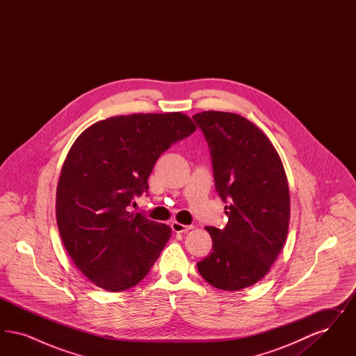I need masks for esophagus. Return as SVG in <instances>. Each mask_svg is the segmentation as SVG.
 Returning a JSON list of instances; mask_svg holds the SVG:
<instances>
[{
	"label": "esophagus",
	"instance_id": "obj_1",
	"mask_svg": "<svg viewBox=\"0 0 356 356\" xmlns=\"http://www.w3.org/2000/svg\"><path fill=\"white\" fill-rule=\"evenodd\" d=\"M170 228H172V231L176 232V234H183V232H188V231L192 229L193 227H192V225H184V224L177 222V221H173V222L170 224Z\"/></svg>",
	"mask_w": 356,
	"mask_h": 356
}]
</instances>
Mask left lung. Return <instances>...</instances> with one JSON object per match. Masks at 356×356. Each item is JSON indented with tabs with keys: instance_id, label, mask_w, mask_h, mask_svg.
<instances>
[{
	"instance_id": "left-lung-1",
	"label": "left lung",
	"mask_w": 356,
	"mask_h": 356,
	"mask_svg": "<svg viewBox=\"0 0 356 356\" xmlns=\"http://www.w3.org/2000/svg\"><path fill=\"white\" fill-rule=\"evenodd\" d=\"M211 153L215 189L225 205L224 228L205 227L212 252L197 263L211 286H254L280 254L289 224V189L271 141L254 124L229 112L195 115Z\"/></svg>"
}]
</instances>
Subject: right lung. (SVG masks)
<instances>
[{"label":"right lung","instance_id":"1","mask_svg":"<svg viewBox=\"0 0 356 356\" xmlns=\"http://www.w3.org/2000/svg\"><path fill=\"white\" fill-rule=\"evenodd\" d=\"M196 131L180 112L138 113L86 128L64 161L56 193L60 236L76 267L97 287L138 284L170 240V227L129 212L148 193L161 153Z\"/></svg>","mask_w":356,"mask_h":356}]
</instances>
